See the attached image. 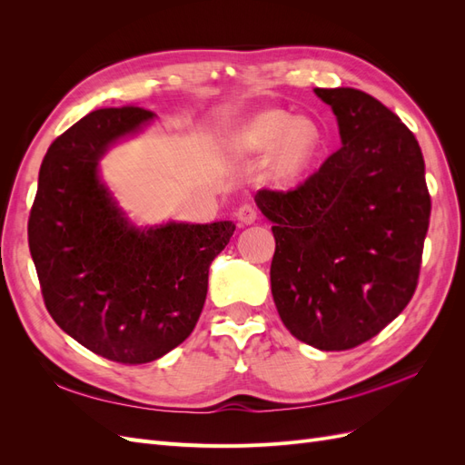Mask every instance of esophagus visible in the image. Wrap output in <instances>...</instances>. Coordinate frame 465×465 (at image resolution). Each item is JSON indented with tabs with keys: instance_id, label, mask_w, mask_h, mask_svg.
Here are the masks:
<instances>
[{
	"instance_id": "1",
	"label": "esophagus",
	"mask_w": 465,
	"mask_h": 465,
	"mask_svg": "<svg viewBox=\"0 0 465 465\" xmlns=\"http://www.w3.org/2000/svg\"><path fill=\"white\" fill-rule=\"evenodd\" d=\"M236 219L241 221V224H252L258 219V211L252 203H242L236 209Z\"/></svg>"
}]
</instances>
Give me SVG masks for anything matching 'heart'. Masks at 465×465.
<instances>
[{"label": "heart", "mask_w": 465, "mask_h": 465, "mask_svg": "<svg viewBox=\"0 0 465 465\" xmlns=\"http://www.w3.org/2000/svg\"><path fill=\"white\" fill-rule=\"evenodd\" d=\"M322 132L311 118H294L283 110H265L236 130L231 149L238 154L272 152L270 176L279 184L297 180L312 164Z\"/></svg>", "instance_id": "obj_1"}]
</instances>
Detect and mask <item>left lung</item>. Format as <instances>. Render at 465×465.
<instances>
[{"instance_id": "1", "label": "left lung", "mask_w": 465, "mask_h": 465, "mask_svg": "<svg viewBox=\"0 0 465 465\" xmlns=\"http://www.w3.org/2000/svg\"><path fill=\"white\" fill-rule=\"evenodd\" d=\"M341 149L294 190H260L273 223L272 292L285 328L322 351L382 331L417 289L430 195L413 132L374 96L314 89Z\"/></svg>"}]
</instances>
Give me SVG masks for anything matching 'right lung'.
Segmentation results:
<instances>
[{
	"label": "right lung",
	"mask_w": 465,
	"mask_h": 465,
	"mask_svg": "<svg viewBox=\"0 0 465 465\" xmlns=\"http://www.w3.org/2000/svg\"><path fill=\"white\" fill-rule=\"evenodd\" d=\"M153 112L101 108L48 147L29 217V248L54 322L93 353L151 362L198 323L209 265L229 244L231 221L135 229L98 178V161Z\"/></svg>",
	"instance_id": "add662e5"
}]
</instances>
